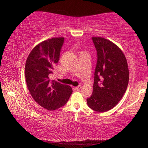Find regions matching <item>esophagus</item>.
Returning a JSON list of instances; mask_svg holds the SVG:
<instances>
[{"instance_id":"1","label":"esophagus","mask_w":148,"mask_h":148,"mask_svg":"<svg viewBox=\"0 0 148 148\" xmlns=\"http://www.w3.org/2000/svg\"><path fill=\"white\" fill-rule=\"evenodd\" d=\"M75 89L77 91H79L81 89H82V86H79L77 87H76V88H75Z\"/></svg>"}]
</instances>
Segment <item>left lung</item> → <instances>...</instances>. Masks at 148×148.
<instances>
[{
	"label": "left lung",
	"mask_w": 148,
	"mask_h": 148,
	"mask_svg": "<svg viewBox=\"0 0 148 148\" xmlns=\"http://www.w3.org/2000/svg\"><path fill=\"white\" fill-rule=\"evenodd\" d=\"M97 51L93 93L87 99L91 109L106 112L123 98L129 83L128 64L125 54L116 44L102 37H92Z\"/></svg>",
	"instance_id": "1"
}]
</instances>
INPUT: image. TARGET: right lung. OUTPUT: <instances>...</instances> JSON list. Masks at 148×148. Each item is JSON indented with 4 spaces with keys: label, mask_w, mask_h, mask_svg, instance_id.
Segmentation results:
<instances>
[{
    "label": "right lung",
    "mask_w": 148,
    "mask_h": 148,
    "mask_svg": "<svg viewBox=\"0 0 148 148\" xmlns=\"http://www.w3.org/2000/svg\"><path fill=\"white\" fill-rule=\"evenodd\" d=\"M64 38H53L38 44L27 58L25 77L29 92L40 106L48 110L63 106L71 95V87L50 79L59 60Z\"/></svg>",
    "instance_id": "obj_1"
}]
</instances>
